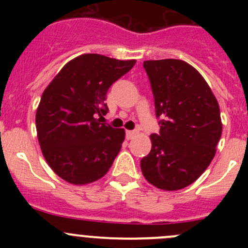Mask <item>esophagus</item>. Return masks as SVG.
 I'll list each match as a JSON object with an SVG mask.
<instances>
[{
    "label": "esophagus",
    "instance_id": "1",
    "mask_svg": "<svg viewBox=\"0 0 248 248\" xmlns=\"http://www.w3.org/2000/svg\"><path fill=\"white\" fill-rule=\"evenodd\" d=\"M136 136H137V132H134V131H127L126 132V138H127V140L133 139Z\"/></svg>",
    "mask_w": 248,
    "mask_h": 248
}]
</instances>
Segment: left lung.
<instances>
[{
    "label": "left lung",
    "mask_w": 248,
    "mask_h": 248,
    "mask_svg": "<svg viewBox=\"0 0 248 248\" xmlns=\"http://www.w3.org/2000/svg\"><path fill=\"white\" fill-rule=\"evenodd\" d=\"M151 82L159 134L140 161L147 182L164 191L193 184L210 166L222 136L219 106L194 67L182 60L144 61Z\"/></svg>",
    "instance_id": "left-lung-1"
}]
</instances>
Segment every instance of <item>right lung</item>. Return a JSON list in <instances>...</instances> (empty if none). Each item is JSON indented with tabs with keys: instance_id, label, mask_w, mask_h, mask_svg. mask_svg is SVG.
Listing matches in <instances>:
<instances>
[{
	"instance_id": "add662e5",
	"label": "right lung",
	"mask_w": 248,
	"mask_h": 248,
	"mask_svg": "<svg viewBox=\"0 0 248 248\" xmlns=\"http://www.w3.org/2000/svg\"><path fill=\"white\" fill-rule=\"evenodd\" d=\"M136 60L84 54L67 62L42 94L36 128L46 163L64 181L86 185L108 172L124 140V128L101 124L109 87Z\"/></svg>"
}]
</instances>
